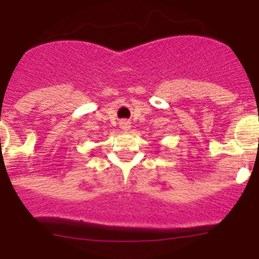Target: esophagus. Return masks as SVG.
Listing matches in <instances>:
<instances>
[{"label": "esophagus", "mask_w": 259, "mask_h": 259, "mask_svg": "<svg viewBox=\"0 0 259 259\" xmlns=\"http://www.w3.org/2000/svg\"><path fill=\"white\" fill-rule=\"evenodd\" d=\"M120 127H122L123 131H128V130H130V127H131V125H130V123H128V122H125V120H123V122H120Z\"/></svg>", "instance_id": "34e87169"}]
</instances>
